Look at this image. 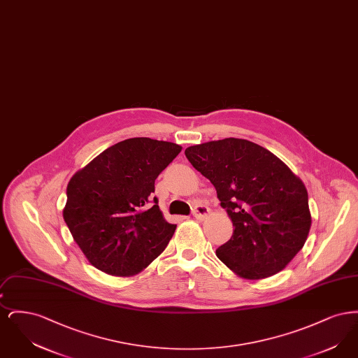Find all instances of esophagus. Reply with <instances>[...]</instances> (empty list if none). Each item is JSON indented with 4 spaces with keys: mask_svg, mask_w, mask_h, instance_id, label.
Instances as JSON below:
<instances>
[{
    "mask_svg": "<svg viewBox=\"0 0 358 358\" xmlns=\"http://www.w3.org/2000/svg\"><path fill=\"white\" fill-rule=\"evenodd\" d=\"M210 213V209L204 204L194 205L193 208V216L197 219V220H204Z\"/></svg>",
    "mask_w": 358,
    "mask_h": 358,
    "instance_id": "obj_1",
    "label": "esophagus"
}]
</instances>
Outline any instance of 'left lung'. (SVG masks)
<instances>
[{
    "instance_id": "left-lung-1",
    "label": "left lung",
    "mask_w": 358,
    "mask_h": 358,
    "mask_svg": "<svg viewBox=\"0 0 358 358\" xmlns=\"http://www.w3.org/2000/svg\"><path fill=\"white\" fill-rule=\"evenodd\" d=\"M189 162L216 187L235 227L216 255L244 279H264L286 268L311 227L302 180L270 150L225 138L190 146Z\"/></svg>"
}]
</instances>
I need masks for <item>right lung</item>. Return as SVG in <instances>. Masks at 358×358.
I'll list each match as a JSON object with an SVG mask.
<instances>
[{
    "instance_id": "1",
    "label": "right lung",
    "mask_w": 358,
    "mask_h": 358,
    "mask_svg": "<svg viewBox=\"0 0 358 358\" xmlns=\"http://www.w3.org/2000/svg\"><path fill=\"white\" fill-rule=\"evenodd\" d=\"M181 149L152 138L124 139L71 177L63 217L94 267L133 276L166 248L177 225L165 220L155 197L152 205L154 181Z\"/></svg>"
}]
</instances>
